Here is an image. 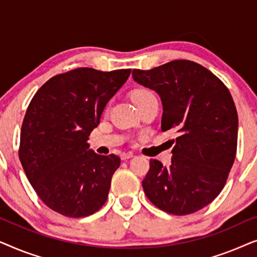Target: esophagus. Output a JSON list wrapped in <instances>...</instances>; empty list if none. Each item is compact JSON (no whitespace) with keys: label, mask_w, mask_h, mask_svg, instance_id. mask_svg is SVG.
<instances>
[{"label":"esophagus","mask_w":257,"mask_h":257,"mask_svg":"<svg viewBox=\"0 0 257 257\" xmlns=\"http://www.w3.org/2000/svg\"><path fill=\"white\" fill-rule=\"evenodd\" d=\"M121 160H127V159H131V158H133V153L131 152H127V153H122L121 156Z\"/></svg>","instance_id":"1"}]
</instances>
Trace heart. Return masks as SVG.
I'll use <instances>...</instances> for the list:
<instances>
[{
    "mask_svg": "<svg viewBox=\"0 0 257 257\" xmlns=\"http://www.w3.org/2000/svg\"><path fill=\"white\" fill-rule=\"evenodd\" d=\"M152 96H154V94L151 92L150 90H147V89H137L135 92L132 93V99H133V101H135L136 105H137V104L142 103V101H144V100H146L147 98H150V97H152Z\"/></svg>",
    "mask_w": 257,
    "mask_h": 257,
    "instance_id": "obj_1",
    "label": "heart"
}]
</instances>
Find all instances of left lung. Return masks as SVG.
Segmentation results:
<instances>
[{
    "label": "left lung",
    "mask_w": 257,
    "mask_h": 257,
    "mask_svg": "<svg viewBox=\"0 0 257 257\" xmlns=\"http://www.w3.org/2000/svg\"><path fill=\"white\" fill-rule=\"evenodd\" d=\"M132 77L159 94L161 130L178 133L171 166L151 160L144 192L164 212H198L220 194L234 164L238 118L231 94L209 70L191 61L135 69Z\"/></svg>",
    "instance_id": "8db88e82"
}]
</instances>
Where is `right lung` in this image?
<instances>
[{
  "label": "right lung",
  "instance_id": "add662e5",
  "mask_svg": "<svg viewBox=\"0 0 257 257\" xmlns=\"http://www.w3.org/2000/svg\"><path fill=\"white\" fill-rule=\"evenodd\" d=\"M131 69L80 68L52 77L31 99L21 130L20 160L40 199L69 217L96 213L106 201L120 165L87 144L108 100Z\"/></svg>",
  "mask_w": 257,
  "mask_h": 257
}]
</instances>
